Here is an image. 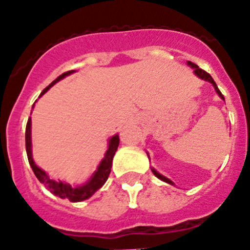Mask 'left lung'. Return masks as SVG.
<instances>
[{
    "label": "left lung",
    "instance_id": "obj_1",
    "mask_svg": "<svg viewBox=\"0 0 250 250\" xmlns=\"http://www.w3.org/2000/svg\"><path fill=\"white\" fill-rule=\"evenodd\" d=\"M187 64H188L189 66H192V68H194V74H196V75L198 76V78L203 79V80H206V81H209L210 83H212V86H214V87H215V91H216V92H217V95H219L220 97H221L222 100L225 101L224 96H222V93L220 92L219 87H217V86H216V83H215V81H214V79L211 78V75H210L209 73H207L206 70H203V69H201V68H199L198 65H197V64L192 63V62H187ZM152 171H153V174H154L155 176L158 177V179H160V180H162V181H164V182H167V184H170V185H174V184H172V181H170L169 179H167V177H165V176H163V175H160L159 172H157V171H155L154 169H152Z\"/></svg>",
    "mask_w": 250,
    "mask_h": 250
}]
</instances>
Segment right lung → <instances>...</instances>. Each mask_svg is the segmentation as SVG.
I'll return each instance as SVG.
<instances>
[{
  "instance_id": "right-lung-1",
  "label": "right lung",
  "mask_w": 250,
  "mask_h": 250,
  "mask_svg": "<svg viewBox=\"0 0 250 250\" xmlns=\"http://www.w3.org/2000/svg\"><path fill=\"white\" fill-rule=\"evenodd\" d=\"M74 70H69L63 73L62 75H59L56 80L52 81L43 91H42L41 95H43L47 90H48L51 86H53L57 81L62 80L63 78H65L66 75L73 73ZM31 118L28 119V124H26L25 128V148H26V154H28L29 164H30L31 169H33L34 174L38 177L39 181L46 187L47 189L52 192L54 196H58L61 198L65 199L68 198L70 202H81L85 201V199L90 198L96 191L101 188V187L104 185V182L107 181L108 176L110 174V167H112L113 163V157H114L115 152L118 149V146H119V136L115 135L110 138L109 141V147H108L107 153H105L104 158L101 162L100 167H98L97 171L92 175L88 182L83 186L79 187H73L71 185L66 184V182L61 181V180H52L43 170H41L38 165L35 164V162L33 160V155H31Z\"/></svg>"
}]
</instances>
